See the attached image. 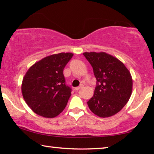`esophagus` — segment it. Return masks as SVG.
<instances>
[{
  "mask_svg": "<svg viewBox=\"0 0 154 154\" xmlns=\"http://www.w3.org/2000/svg\"><path fill=\"white\" fill-rule=\"evenodd\" d=\"M83 87V84H81L79 87H76L75 88V90H80L81 88H82Z\"/></svg>",
  "mask_w": 154,
  "mask_h": 154,
  "instance_id": "obj_1",
  "label": "esophagus"
}]
</instances>
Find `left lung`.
I'll return each instance as SVG.
<instances>
[{
    "mask_svg": "<svg viewBox=\"0 0 154 154\" xmlns=\"http://www.w3.org/2000/svg\"><path fill=\"white\" fill-rule=\"evenodd\" d=\"M83 56L93 68L96 86L88 101L90 111L100 118L120 111L132 94V78L123 62L105 52H85Z\"/></svg>",
    "mask_w": 154,
    "mask_h": 154,
    "instance_id": "obj_1",
    "label": "left lung"
}]
</instances>
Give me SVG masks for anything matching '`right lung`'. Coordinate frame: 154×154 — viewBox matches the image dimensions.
<instances>
[{
    "mask_svg": "<svg viewBox=\"0 0 154 154\" xmlns=\"http://www.w3.org/2000/svg\"><path fill=\"white\" fill-rule=\"evenodd\" d=\"M72 56L62 52L47 56L30 66L24 75L23 98L38 116L55 118L66 107L71 89L65 83L63 70Z\"/></svg>",
    "mask_w": 154,
    "mask_h": 154,
    "instance_id": "add662e5",
    "label": "right lung"
}]
</instances>
